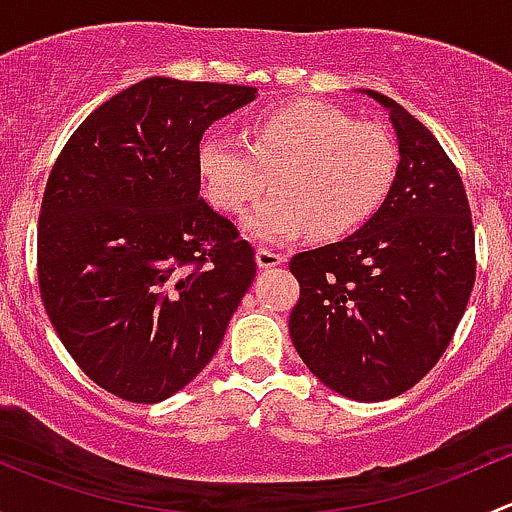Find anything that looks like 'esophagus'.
Instances as JSON below:
<instances>
[{
	"mask_svg": "<svg viewBox=\"0 0 512 512\" xmlns=\"http://www.w3.org/2000/svg\"><path fill=\"white\" fill-rule=\"evenodd\" d=\"M282 262H285V257H282L280 252L270 250V247H260V250H257V265H260L262 270H270V267L282 265Z\"/></svg>",
	"mask_w": 512,
	"mask_h": 512,
	"instance_id": "34e87169",
	"label": "esophagus"
}]
</instances>
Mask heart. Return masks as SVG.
<instances>
[{
    "label": "heart",
    "mask_w": 512,
    "mask_h": 512,
    "mask_svg": "<svg viewBox=\"0 0 512 512\" xmlns=\"http://www.w3.org/2000/svg\"><path fill=\"white\" fill-rule=\"evenodd\" d=\"M396 165L384 126L307 98L257 116L245 143L210 136L198 148L205 195L227 215L255 205L272 178L277 198L247 218L252 235L267 242L304 232L317 240L349 235L381 208Z\"/></svg>",
    "instance_id": "b5f03b06"
}]
</instances>
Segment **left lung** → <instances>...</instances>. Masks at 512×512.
I'll return each mask as SVG.
<instances>
[{
    "instance_id": "8db88e82",
    "label": "left lung",
    "mask_w": 512,
    "mask_h": 512,
    "mask_svg": "<svg viewBox=\"0 0 512 512\" xmlns=\"http://www.w3.org/2000/svg\"><path fill=\"white\" fill-rule=\"evenodd\" d=\"M399 168L374 218L347 240L299 252L289 337L307 369L337 394L384 401L436 366L476 282V232L453 160L389 96Z\"/></svg>"
}]
</instances>
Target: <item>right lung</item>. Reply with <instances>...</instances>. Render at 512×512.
I'll return each instance as SVG.
<instances>
[{
    "label": "right lung",
    "instance_id": "obj_1",
    "mask_svg": "<svg viewBox=\"0 0 512 512\" xmlns=\"http://www.w3.org/2000/svg\"><path fill=\"white\" fill-rule=\"evenodd\" d=\"M257 89L165 76L96 108L46 180L41 302L94 384L158 404L205 369L255 280V250L200 198L205 128Z\"/></svg>",
    "mask_w": 512,
    "mask_h": 512
}]
</instances>
